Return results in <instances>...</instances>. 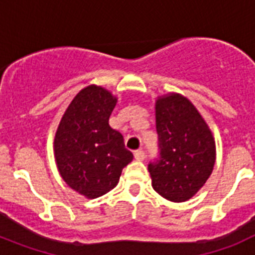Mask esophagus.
<instances>
[{"instance_id": "34e87169", "label": "esophagus", "mask_w": 255, "mask_h": 255, "mask_svg": "<svg viewBox=\"0 0 255 255\" xmlns=\"http://www.w3.org/2000/svg\"><path fill=\"white\" fill-rule=\"evenodd\" d=\"M134 157H135V159H136V161H144V158H145V152H144L143 149L135 150Z\"/></svg>"}]
</instances>
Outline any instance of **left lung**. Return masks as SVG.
<instances>
[{
  "label": "left lung",
  "instance_id": "left-lung-1",
  "mask_svg": "<svg viewBox=\"0 0 255 255\" xmlns=\"http://www.w3.org/2000/svg\"><path fill=\"white\" fill-rule=\"evenodd\" d=\"M155 128L159 157L148 164L153 189L171 202H185L213 171V135L194 105L176 93L155 101Z\"/></svg>",
  "mask_w": 255,
  "mask_h": 255
}]
</instances>
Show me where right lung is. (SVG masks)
Instances as JSON below:
<instances>
[{"instance_id":"obj_1","label":"right lung","mask_w":255,"mask_h":255,"mask_svg":"<svg viewBox=\"0 0 255 255\" xmlns=\"http://www.w3.org/2000/svg\"><path fill=\"white\" fill-rule=\"evenodd\" d=\"M117 98L105 88L89 85L79 92L61 119L55 136V158L67 185L87 198L114 189L132 153L123 135L108 124Z\"/></svg>"}]
</instances>
